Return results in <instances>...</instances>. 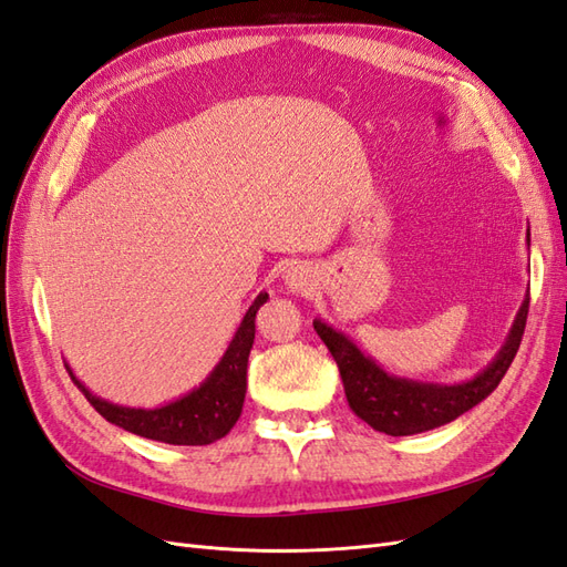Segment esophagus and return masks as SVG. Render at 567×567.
<instances>
[{
	"instance_id": "obj_1",
	"label": "esophagus",
	"mask_w": 567,
	"mask_h": 567,
	"mask_svg": "<svg viewBox=\"0 0 567 567\" xmlns=\"http://www.w3.org/2000/svg\"><path fill=\"white\" fill-rule=\"evenodd\" d=\"M282 280H285V287H287L289 292H292V295H303V292H309L311 285H313L311 270H309L307 266H292L289 270H285Z\"/></svg>"
}]
</instances>
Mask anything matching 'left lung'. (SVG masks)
<instances>
[{"mask_svg":"<svg viewBox=\"0 0 567 567\" xmlns=\"http://www.w3.org/2000/svg\"><path fill=\"white\" fill-rule=\"evenodd\" d=\"M529 246V231H527ZM529 311V295L522 299L515 321L507 330L498 354L491 359L470 381L433 383L414 381L388 373L379 361L359 350V344L342 330L328 326L323 318H313V328L328 347L340 369L347 402L364 422L388 435H414L455 422L464 412L476 408L498 388L505 371L511 369L517 347L525 332Z\"/></svg>","mask_w":567,"mask_h":567,"instance_id":"obj_1","label":"left lung"}]
</instances>
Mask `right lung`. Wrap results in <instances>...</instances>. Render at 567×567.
<instances>
[{
  "label": "right lung",
  "instance_id": "right-lung-1",
  "mask_svg": "<svg viewBox=\"0 0 567 567\" xmlns=\"http://www.w3.org/2000/svg\"><path fill=\"white\" fill-rule=\"evenodd\" d=\"M266 301L268 292H260L251 301L225 354L206 375V381L188 390L186 395L157 404V408H126V404H114L105 398H97L76 379V373L71 371L69 364L66 369L71 379L81 388V393L89 398V402L110 424L136 433L141 439L169 445L215 443L229 433L241 414L246 395V367H249V354L256 338V313Z\"/></svg>",
  "mask_w": 567,
  "mask_h": 567
}]
</instances>
